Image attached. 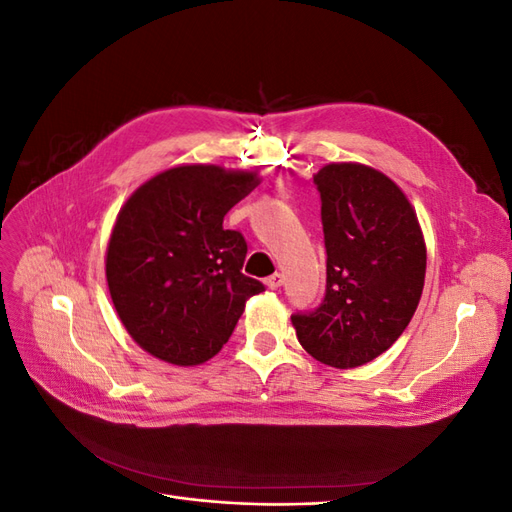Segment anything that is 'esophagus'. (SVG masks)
I'll return each instance as SVG.
<instances>
[{"mask_svg": "<svg viewBox=\"0 0 512 512\" xmlns=\"http://www.w3.org/2000/svg\"><path fill=\"white\" fill-rule=\"evenodd\" d=\"M282 284H284V275L282 273H273L271 277H267V280H265V286L271 288V290H277Z\"/></svg>", "mask_w": 512, "mask_h": 512, "instance_id": "1", "label": "esophagus"}]
</instances>
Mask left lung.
I'll return each instance as SVG.
<instances>
[{
    "instance_id": "1",
    "label": "left lung",
    "mask_w": 512,
    "mask_h": 512,
    "mask_svg": "<svg viewBox=\"0 0 512 512\" xmlns=\"http://www.w3.org/2000/svg\"><path fill=\"white\" fill-rule=\"evenodd\" d=\"M322 200L327 294L312 314H294L299 344L337 369L361 367L389 350L421 301L427 247L399 185L359 162L314 175Z\"/></svg>"
}]
</instances>
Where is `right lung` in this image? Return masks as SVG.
<instances>
[{"label":"right lung","instance_id":"1","mask_svg":"<svg viewBox=\"0 0 512 512\" xmlns=\"http://www.w3.org/2000/svg\"><path fill=\"white\" fill-rule=\"evenodd\" d=\"M260 183L252 170L179 164L147 179L117 213L106 284L123 327L156 359L194 367L228 342L265 290L241 273L247 243L224 215Z\"/></svg>","mask_w":512,"mask_h":512}]
</instances>
